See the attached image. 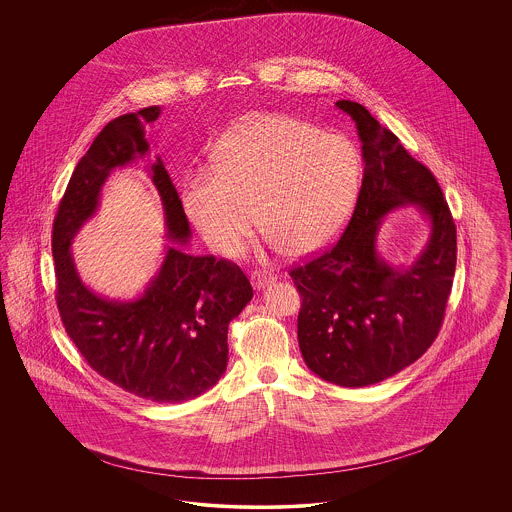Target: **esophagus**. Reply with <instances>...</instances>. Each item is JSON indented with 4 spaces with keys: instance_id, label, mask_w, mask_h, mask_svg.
I'll return each mask as SVG.
<instances>
[{
    "instance_id": "obj_1",
    "label": "esophagus",
    "mask_w": 512,
    "mask_h": 512,
    "mask_svg": "<svg viewBox=\"0 0 512 512\" xmlns=\"http://www.w3.org/2000/svg\"><path fill=\"white\" fill-rule=\"evenodd\" d=\"M272 282H276V276L270 274V272H265V270H255L251 274V284H253L255 290H265Z\"/></svg>"
}]
</instances>
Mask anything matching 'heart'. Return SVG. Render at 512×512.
Wrapping results in <instances>:
<instances>
[{
	"label": "heart",
	"instance_id": "b5f03b06",
	"mask_svg": "<svg viewBox=\"0 0 512 512\" xmlns=\"http://www.w3.org/2000/svg\"><path fill=\"white\" fill-rule=\"evenodd\" d=\"M213 165L215 171L186 176L182 207L207 245L224 255L242 247L259 219L274 249L317 251L349 215L363 171L347 136L280 113L236 124L213 149Z\"/></svg>",
	"mask_w": 512,
	"mask_h": 512
}]
</instances>
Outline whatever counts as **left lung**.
I'll return each instance as SVG.
<instances>
[{
	"label": "left lung",
	"instance_id": "obj_1",
	"mask_svg": "<svg viewBox=\"0 0 512 512\" xmlns=\"http://www.w3.org/2000/svg\"><path fill=\"white\" fill-rule=\"evenodd\" d=\"M363 149V184L353 217L330 251L290 276L303 305L297 340L305 365L343 388L378 384L413 365L434 343L457 263V230L434 174L361 103L341 99ZM414 204L429 242L409 266L377 251L385 215Z\"/></svg>",
	"mask_w": 512,
	"mask_h": 512
}]
</instances>
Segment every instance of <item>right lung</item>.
Here are the masks:
<instances>
[{
    "instance_id": "add662e5",
    "label": "right lung",
    "mask_w": 512,
    "mask_h": 512,
    "mask_svg": "<svg viewBox=\"0 0 512 512\" xmlns=\"http://www.w3.org/2000/svg\"><path fill=\"white\" fill-rule=\"evenodd\" d=\"M161 107L109 122L78 161L53 220L57 307L69 338L105 380L155 403H182L211 390L228 365V324L244 311L253 288L242 268L190 253V222L157 155L147 172L159 194L167 242L161 267L132 299L90 290L71 245L99 209L101 190L117 169L149 155L146 124Z\"/></svg>"
}]
</instances>
